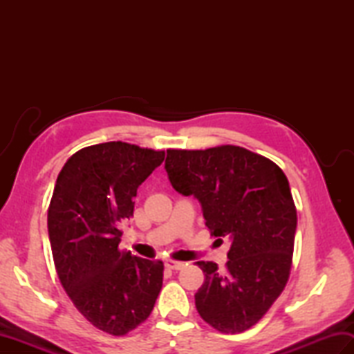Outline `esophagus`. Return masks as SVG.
<instances>
[{
    "label": "esophagus",
    "mask_w": 354,
    "mask_h": 354,
    "mask_svg": "<svg viewBox=\"0 0 354 354\" xmlns=\"http://www.w3.org/2000/svg\"><path fill=\"white\" fill-rule=\"evenodd\" d=\"M185 265L183 261H175V260H165V268L167 269H171V270H179V269H183Z\"/></svg>",
    "instance_id": "esophagus-1"
}]
</instances>
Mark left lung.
Instances as JSON below:
<instances>
[{"label": "left lung", "instance_id": "1", "mask_svg": "<svg viewBox=\"0 0 354 354\" xmlns=\"http://www.w3.org/2000/svg\"><path fill=\"white\" fill-rule=\"evenodd\" d=\"M170 184L202 207L212 236L230 237L227 270L198 261L205 281L194 295L201 318L221 333H242L263 318L289 280L297 208L283 170L239 146L169 149Z\"/></svg>", "mask_w": 354, "mask_h": 354}]
</instances>
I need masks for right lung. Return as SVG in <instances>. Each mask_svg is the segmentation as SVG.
I'll use <instances>...</instances> for the list:
<instances>
[{"mask_svg": "<svg viewBox=\"0 0 354 354\" xmlns=\"http://www.w3.org/2000/svg\"><path fill=\"white\" fill-rule=\"evenodd\" d=\"M164 156V150L102 142L74 153L56 179L48 207L56 272L77 310L109 335L145 322L162 288V261L135 257L118 243L137 189Z\"/></svg>", "mask_w": 354, "mask_h": 354, "instance_id": "1", "label": "right lung"}]
</instances>
